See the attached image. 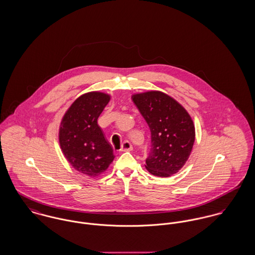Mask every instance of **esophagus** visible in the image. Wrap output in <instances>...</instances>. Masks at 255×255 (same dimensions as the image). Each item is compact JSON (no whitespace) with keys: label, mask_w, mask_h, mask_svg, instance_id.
<instances>
[{"label":"esophagus","mask_w":255,"mask_h":255,"mask_svg":"<svg viewBox=\"0 0 255 255\" xmlns=\"http://www.w3.org/2000/svg\"><path fill=\"white\" fill-rule=\"evenodd\" d=\"M132 148H133L132 144L129 140H124L121 144V150L122 151H130V150H132Z\"/></svg>","instance_id":"esophagus-1"}]
</instances>
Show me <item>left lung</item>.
<instances>
[{"instance_id":"left-lung-1","label":"left lung","mask_w":255,"mask_h":255,"mask_svg":"<svg viewBox=\"0 0 255 255\" xmlns=\"http://www.w3.org/2000/svg\"><path fill=\"white\" fill-rule=\"evenodd\" d=\"M132 100L151 133L146 170L161 177L176 174L187 161L195 140L189 114L175 99L160 91L135 94Z\"/></svg>"}]
</instances>
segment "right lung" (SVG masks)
Returning a JSON list of instances; mask_svg holds the SVG:
<instances>
[{"label": "right lung", "mask_w": 255, "mask_h": 255, "mask_svg": "<svg viewBox=\"0 0 255 255\" xmlns=\"http://www.w3.org/2000/svg\"><path fill=\"white\" fill-rule=\"evenodd\" d=\"M111 100L102 92L77 99L61 121L59 142L70 164L85 176H97L114 161V149L98 125V118Z\"/></svg>", "instance_id": "add662e5"}]
</instances>
